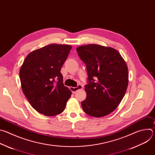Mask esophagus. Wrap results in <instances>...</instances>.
Listing matches in <instances>:
<instances>
[{
  "mask_svg": "<svg viewBox=\"0 0 155 155\" xmlns=\"http://www.w3.org/2000/svg\"><path fill=\"white\" fill-rule=\"evenodd\" d=\"M83 88V86L81 84H78L77 87H70V89L72 93H75L78 90H81Z\"/></svg>",
  "mask_w": 155,
  "mask_h": 155,
  "instance_id": "1",
  "label": "esophagus"
}]
</instances>
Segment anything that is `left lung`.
<instances>
[{
  "label": "left lung",
  "mask_w": 155,
  "mask_h": 155,
  "mask_svg": "<svg viewBox=\"0 0 155 155\" xmlns=\"http://www.w3.org/2000/svg\"><path fill=\"white\" fill-rule=\"evenodd\" d=\"M76 50L86 64L88 76L82 108L90 116L105 117L117 108L126 93L129 81L127 65L119 52L111 47L89 44Z\"/></svg>",
  "instance_id": "obj_1"
}]
</instances>
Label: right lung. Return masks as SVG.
I'll return each instance as SVG.
<instances>
[{
  "mask_svg": "<svg viewBox=\"0 0 155 155\" xmlns=\"http://www.w3.org/2000/svg\"><path fill=\"white\" fill-rule=\"evenodd\" d=\"M72 47L50 44L30 53L19 71L22 90L40 114L62 113L72 92L63 84L61 69Z\"/></svg>",
  "mask_w": 155,
  "mask_h": 155,
  "instance_id": "add662e5",
  "label": "right lung"
}]
</instances>
